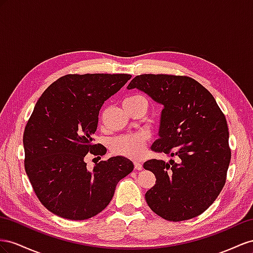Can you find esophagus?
Returning <instances> with one entry per match:
<instances>
[{"label": "esophagus", "mask_w": 253, "mask_h": 253, "mask_svg": "<svg viewBox=\"0 0 253 253\" xmlns=\"http://www.w3.org/2000/svg\"><path fill=\"white\" fill-rule=\"evenodd\" d=\"M134 169L136 170H141L143 169V164L140 161H134Z\"/></svg>", "instance_id": "esophagus-1"}]
</instances>
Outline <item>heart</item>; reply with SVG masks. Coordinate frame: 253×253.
<instances>
[{"label":"heart","instance_id":"1","mask_svg":"<svg viewBox=\"0 0 253 253\" xmlns=\"http://www.w3.org/2000/svg\"><path fill=\"white\" fill-rule=\"evenodd\" d=\"M144 98L141 95H131L125 98L124 102H132V100ZM146 138L142 133H129L123 134L115 138L111 143V150L115 155L124 156L131 159H138L145 150Z\"/></svg>","mask_w":253,"mask_h":253}]
</instances>
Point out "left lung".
<instances>
[{"label": "left lung", "instance_id": "obj_1", "mask_svg": "<svg viewBox=\"0 0 253 253\" xmlns=\"http://www.w3.org/2000/svg\"><path fill=\"white\" fill-rule=\"evenodd\" d=\"M145 92L164 106L156 153L174 158L169 163L151 159L143 168L156 184L145 194L148 207L169 221L204 213L226 183L231 160L225 114L213 95L189 76L142 74L127 86Z\"/></svg>", "mask_w": 253, "mask_h": 253}]
</instances>
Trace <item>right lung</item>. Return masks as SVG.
Wrapping results in <instances>:
<instances>
[{
    "instance_id": "right-lung-1",
    "label": "right lung",
    "mask_w": 253,
    "mask_h": 253,
    "mask_svg": "<svg viewBox=\"0 0 253 253\" xmlns=\"http://www.w3.org/2000/svg\"><path fill=\"white\" fill-rule=\"evenodd\" d=\"M129 74H68L42 93L24 129V168L36 196L62 218L84 220L109 205L115 186L133 169L117 156L86 169L85 157L106 147L94 143L98 114Z\"/></svg>"
}]
</instances>
